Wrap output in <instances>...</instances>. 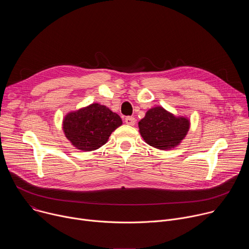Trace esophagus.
Segmentation results:
<instances>
[{"instance_id":"1","label":"esophagus","mask_w":249,"mask_h":249,"mask_svg":"<svg viewBox=\"0 0 249 249\" xmlns=\"http://www.w3.org/2000/svg\"><path fill=\"white\" fill-rule=\"evenodd\" d=\"M125 123L128 124V125L133 126V125H135V123H136V119H135L133 116H127V117L125 118Z\"/></svg>"}]
</instances>
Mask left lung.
I'll return each instance as SVG.
<instances>
[{"label": "left lung", "mask_w": 249, "mask_h": 249, "mask_svg": "<svg viewBox=\"0 0 249 249\" xmlns=\"http://www.w3.org/2000/svg\"><path fill=\"white\" fill-rule=\"evenodd\" d=\"M139 129L150 146L160 150H170L186 136L189 121L184 117H175L162 107H155L139 122Z\"/></svg>", "instance_id": "obj_1"}]
</instances>
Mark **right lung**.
<instances>
[{
  "mask_svg": "<svg viewBox=\"0 0 249 249\" xmlns=\"http://www.w3.org/2000/svg\"><path fill=\"white\" fill-rule=\"evenodd\" d=\"M122 124L120 116L98 103L69 113L63 122L66 137L77 149L89 152L107 142L110 134Z\"/></svg>",
  "mask_w": 249,
  "mask_h": 249,
  "instance_id": "obj_1",
  "label": "right lung"
}]
</instances>
